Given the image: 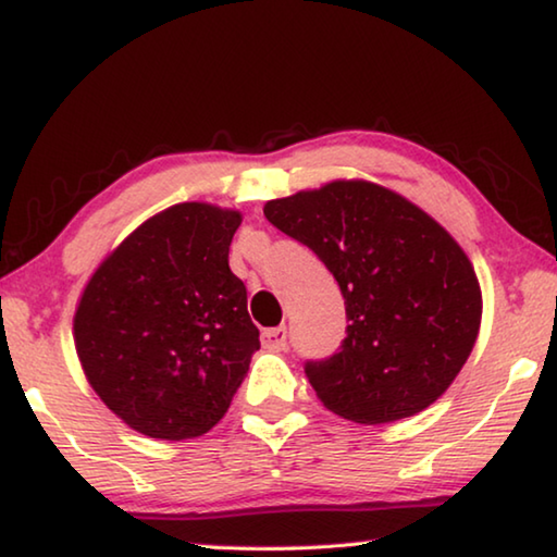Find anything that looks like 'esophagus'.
I'll use <instances>...</instances> for the list:
<instances>
[{"label":"esophagus","mask_w":557,"mask_h":557,"mask_svg":"<svg viewBox=\"0 0 557 557\" xmlns=\"http://www.w3.org/2000/svg\"><path fill=\"white\" fill-rule=\"evenodd\" d=\"M262 344H265V348H270V351H285L287 348V326H275V329H265L262 332Z\"/></svg>","instance_id":"34e87169"}]
</instances>
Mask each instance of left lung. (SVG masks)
<instances>
[{"instance_id":"obj_1","label":"left lung","mask_w":557,"mask_h":557,"mask_svg":"<svg viewBox=\"0 0 557 557\" xmlns=\"http://www.w3.org/2000/svg\"><path fill=\"white\" fill-rule=\"evenodd\" d=\"M338 282L346 338L305 373L317 398L361 425L425 410L457 379L482 324V289L459 243L391 188L332 182L265 203Z\"/></svg>"}]
</instances>
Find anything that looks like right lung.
I'll list each match as a JSON object with an SVG mask.
<instances>
[{
  "instance_id": "1",
  "label": "right lung",
  "mask_w": 557,
  "mask_h": 557,
  "mask_svg": "<svg viewBox=\"0 0 557 557\" xmlns=\"http://www.w3.org/2000/svg\"><path fill=\"white\" fill-rule=\"evenodd\" d=\"M243 215L176 203L132 231L92 272L73 319L100 400L157 440L209 432L260 348L248 292L228 268Z\"/></svg>"
}]
</instances>
